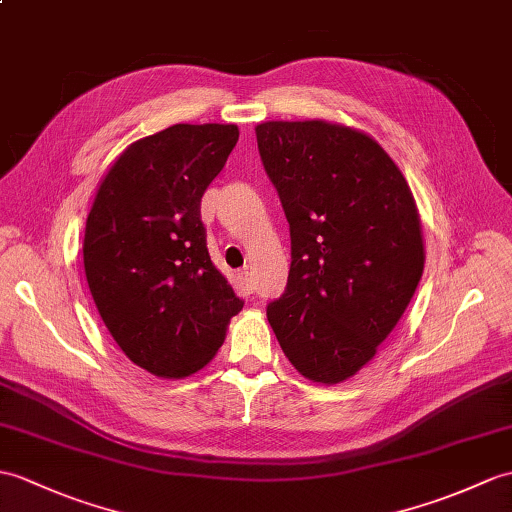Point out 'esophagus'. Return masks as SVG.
I'll return each mask as SVG.
<instances>
[{
  "label": "esophagus",
  "mask_w": 512,
  "mask_h": 512,
  "mask_svg": "<svg viewBox=\"0 0 512 512\" xmlns=\"http://www.w3.org/2000/svg\"><path fill=\"white\" fill-rule=\"evenodd\" d=\"M240 283H242V288H244L248 294H253V290H255V279H253L251 272L242 270V272H240Z\"/></svg>",
  "instance_id": "1"
}]
</instances>
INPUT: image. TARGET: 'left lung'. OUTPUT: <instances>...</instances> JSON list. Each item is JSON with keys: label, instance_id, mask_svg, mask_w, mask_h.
Returning a JSON list of instances; mask_svg holds the SVG:
<instances>
[{"label": "left lung", "instance_id": "left-lung-1", "mask_svg": "<svg viewBox=\"0 0 512 512\" xmlns=\"http://www.w3.org/2000/svg\"><path fill=\"white\" fill-rule=\"evenodd\" d=\"M255 135L292 237L288 288L268 323L296 371L334 386L375 358L417 290V202L364 130L303 120L257 124Z\"/></svg>", "mask_w": 512, "mask_h": 512}]
</instances>
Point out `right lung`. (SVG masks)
Instances as JSON below:
<instances>
[{"label": "right lung", "instance_id": "obj_1", "mask_svg": "<svg viewBox=\"0 0 512 512\" xmlns=\"http://www.w3.org/2000/svg\"><path fill=\"white\" fill-rule=\"evenodd\" d=\"M235 124H174L130 144L100 181L85 227L93 303L130 362L163 379L207 366L242 310L213 266L200 198Z\"/></svg>", "mask_w": 512, "mask_h": 512}]
</instances>
